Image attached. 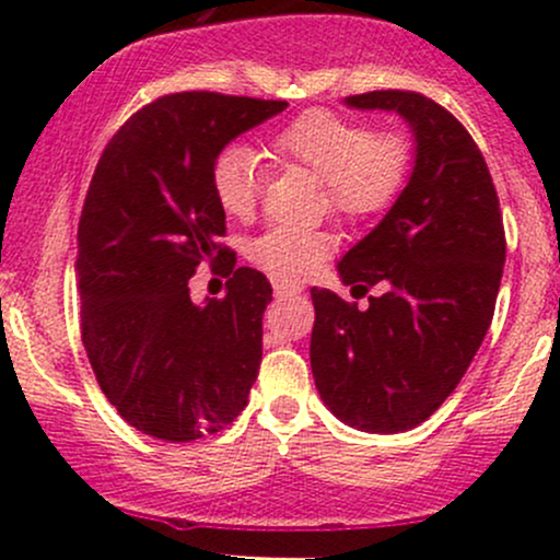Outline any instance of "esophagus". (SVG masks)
<instances>
[{"mask_svg": "<svg viewBox=\"0 0 560 560\" xmlns=\"http://www.w3.org/2000/svg\"><path fill=\"white\" fill-rule=\"evenodd\" d=\"M298 292H300L298 284H273L276 298H292V294H298Z\"/></svg>", "mask_w": 560, "mask_h": 560, "instance_id": "esophagus-1", "label": "esophagus"}]
</instances>
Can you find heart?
Instances as JSON below:
<instances>
[{
    "label": "heart",
    "mask_w": 560,
    "mask_h": 560,
    "mask_svg": "<svg viewBox=\"0 0 560 560\" xmlns=\"http://www.w3.org/2000/svg\"><path fill=\"white\" fill-rule=\"evenodd\" d=\"M268 158L294 165L324 184L329 213L347 223L374 221L402 195L413 147L402 131H371L361 120L331 110H307L273 133ZM260 160L247 147H229L215 158L213 197L229 218L247 221L258 208ZM329 255L324 234L271 229L249 244V260L279 281L313 273Z\"/></svg>",
    "instance_id": "1"
}]
</instances>
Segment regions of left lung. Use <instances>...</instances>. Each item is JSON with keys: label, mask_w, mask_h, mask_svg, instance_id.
<instances>
[{"label": "left lung", "mask_w": 560, "mask_h": 560, "mask_svg": "<svg viewBox=\"0 0 560 560\" xmlns=\"http://www.w3.org/2000/svg\"><path fill=\"white\" fill-rule=\"evenodd\" d=\"M395 110L416 139L410 182L382 223L339 260L369 307L311 289V369L320 400L363 432L419 427L458 387L492 324L505 229L490 168L460 120L419 92L347 96Z\"/></svg>", "instance_id": "obj_1"}]
</instances>
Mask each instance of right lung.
<instances>
[{"instance_id":"1","label":"right lung","mask_w":560,"mask_h":560,"mask_svg":"<svg viewBox=\"0 0 560 560\" xmlns=\"http://www.w3.org/2000/svg\"><path fill=\"white\" fill-rule=\"evenodd\" d=\"M287 102L218 92L165 94L107 141L79 221L81 339L96 382L139 432L191 442L226 429L262 361L273 289L236 268L213 197L223 147ZM199 265L232 276L226 299L195 306Z\"/></svg>"}]
</instances>
